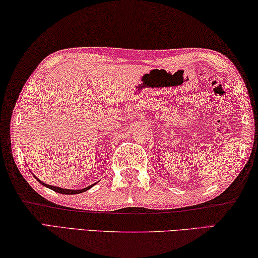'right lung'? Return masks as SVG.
Listing matches in <instances>:
<instances>
[{
	"label": "right lung",
	"instance_id": "right-lung-1",
	"mask_svg": "<svg viewBox=\"0 0 258 258\" xmlns=\"http://www.w3.org/2000/svg\"><path fill=\"white\" fill-rule=\"evenodd\" d=\"M32 175L36 178V176L34 175L33 172H32ZM36 179L39 180V183L43 185V186L48 187V188H50V189H52V191H54V192L61 193V194H79V193L86 192V191H88V189H90L92 186H95V184H96V183H95V184H92V185H89V186H87V187H84V188H81V189H70V188H62V187H58V186H52V185H49V184L43 183V181L40 180L39 178H36Z\"/></svg>",
	"mask_w": 258,
	"mask_h": 258
}]
</instances>
